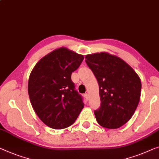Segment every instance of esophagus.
I'll return each mask as SVG.
<instances>
[{
    "label": "esophagus",
    "instance_id": "obj_1",
    "mask_svg": "<svg viewBox=\"0 0 159 159\" xmlns=\"http://www.w3.org/2000/svg\"><path fill=\"white\" fill-rule=\"evenodd\" d=\"M84 95V98H86L87 100H88V99H89V94L88 93H85Z\"/></svg>",
    "mask_w": 159,
    "mask_h": 159
}]
</instances>
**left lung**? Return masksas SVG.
I'll return each instance as SVG.
<instances>
[{
    "label": "left lung",
    "instance_id": "8db88e82",
    "mask_svg": "<svg viewBox=\"0 0 159 159\" xmlns=\"http://www.w3.org/2000/svg\"><path fill=\"white\" fill-rule=\"evenodd\" d=\"M85 58L100 89L101 105L95 111L97 121L110 129L121 127L132 118L139 105L141 79L129 64L109 53L88 54Z\"/></svg>",
    "mask_w": 159,
    "mask_h": 159
}]
</instances>
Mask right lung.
Listing matches in <instances>:
<instances>
[{"instance_id": "right-lung-1", "label": "right lung", "mask_w": 159, "mask_h": 159, "mask_svg": "<svg viewBox=\"0 0 159 159\" xmlns=\"http://www.w3.org/2000/svg\"><path fill=\"white\" fill-rule=\"evenodd\" d=\"M83 59V55L61 47L41 58L30 74L28 93L32 107L41 120L53 129L72 125L84 107L71 80L72 72Z\"/></svg>"}]
</instances>
